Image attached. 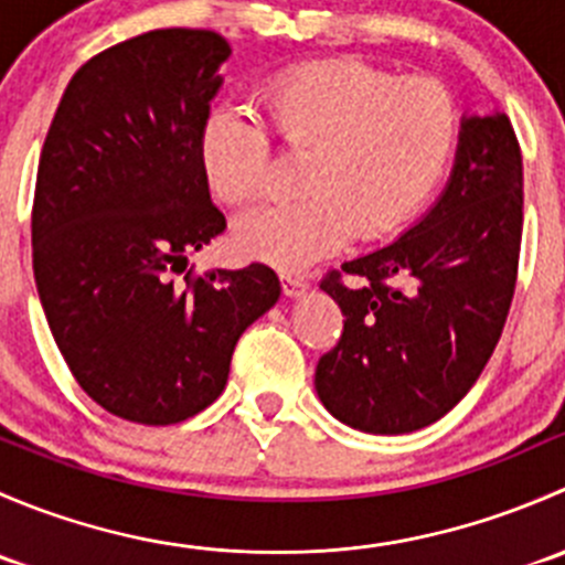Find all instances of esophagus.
I'll use <instances>...</instances> for the list:
<instances>
[{"label": "esophagus", "instance_id": "esophagus-1", "mask_svg": "<svg viewBox=\"0 0 565 565\" xmlns=\"http://www.w3.org/2000/svg\"><path fill=\"white\" fill-rule=\"evenodd\" d=\"M281 289L287 298H300L309 289V281L303 276H298V273H281Z\"/></svg>", "mask_w": 565, "mask_h": 565}]
</instances>
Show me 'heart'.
Listing matches in <instances>:
<instances>
[{
  "instance_id": "1",
  "label": "heart",
  "mask_w": 565,
  "mask_h": 565,
  "mask_svg": "<svg viewBox=\"0 0 565 565\" xmlns=\"http://www.w3.org/2000/svg\"><path fill=\"white\" fill-rule=\"evenodd\" d=\"M273 134L315 150L300 199L250 210L237 246L276 267H303L350 241L388 235L437 185L459 136L454 95L437 78H396L361 60H324L278 73L262 95ZM202 161L224 202L248 204L267 185L273 136L237 106L210 111Z\"/></svg>"
}]
</instances>
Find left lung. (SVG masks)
I'll return each instance as SVG.
<instances>
[{"instance_id":"8db88e82","label":"left lung","mask_w":565,"mask_h":565,"mask_svg":"<svg viewBox=\"0 0 565 565\" xmlns=\"http://www.w3.org/2000/svg\"><path fill=\"white\" fill-rule=\"evenodd\" d=\"M522 246V150L505 114L465 117L435 207L391 246L328 270L344 330L317 363L330 415L369 435L435 424L476 385L509 317ZM359 281L352 288L343 276Z\"/></svg>"}]
</instances>
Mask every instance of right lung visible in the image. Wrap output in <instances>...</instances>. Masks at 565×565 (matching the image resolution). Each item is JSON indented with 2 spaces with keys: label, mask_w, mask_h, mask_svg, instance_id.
I'll return each mask as SVG.
<instances>
[{
  "label": "right lung",
  "mask_w": 565,
  "mask_h": 565,
  "mask_svg": "<svg viewBox=\"0 0 565 565\" xmlns=\"http://www.w3.org/2000/svg\"><path fill=\"white\" fill-rule=\"evenodd\" d=\"M226 56L218 32L182 26L100 51L67 84L40 152V303L82 391L134 424H180L213 404L243 330L281 295L259 262L188 265L226 230L202 161Z\"/></svg>",
  "instance_id": "obj_1"
}]
</instances>
